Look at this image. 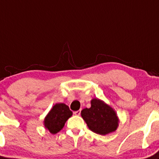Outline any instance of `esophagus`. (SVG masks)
Wrapping results in <instances>:
<instances>
[{"label": "esophagus", "instance_id": "1", "mask_svg": "<svg viewBox=\"0 0 159 159\" xmlns=\"http://www.w3.org/2000/svg\"><path fill=\"white\" fill-rule=\"evenodd\" d=\"M74 114H75V115H77V116H79L80 115H81V111H75V112H74Z\"/></svg>", "mask_w": 159, "mask_h": 159}]
</instances>
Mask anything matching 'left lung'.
I'll return each mask as SVG.
<instances>
[{
    "label": "left lung",
    "mask_w": 159,
    "mask_h": 159,
    "mask_svg": "<svg viewBox=\"0 0 159 159\" xmlns=\"http://www.w3.org/2000/svg\"><path fill=\"white\" fill-rule=\"evenodd\" d=\"M81 115L90 130L100 135H106L115 131L118 125V118L115 111L104 102L93 99L91 107L84 108Z\"/></svg>",
    "instance_id": "obj_1"
}]
</instances>
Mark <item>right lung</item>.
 Returning a JSON list of instances; mask_svg holds the SVG:
<instances>
[{
  "instance_id": "add662e5",
  "label": "right lung",
  "mask_w": 159,
  "mask_h": 159,
  "mask_svg": "<svg viewBox=\"0 0 159 159\" xmlns=\"http://www.w3.org/2000/svg\"><path fill=\"white\" fill-rule=\"evenodd\" d=\"M72 115V111L64 103H56L44 118V125L52 134H56L64 126L65 122Z\"/></svg>"
}]
</instances>
